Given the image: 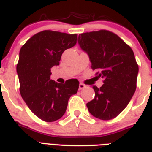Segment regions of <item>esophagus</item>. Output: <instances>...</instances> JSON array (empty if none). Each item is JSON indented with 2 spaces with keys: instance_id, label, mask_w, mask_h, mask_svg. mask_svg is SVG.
Wrapping results in <instances>:
<instances>
[{
  "instance_id": "esophagus-1",
  "label": "esophagus",
  "mask_w": 152,
  "mask_h": 152,
  "mask_svg": "<svg viewBox=\"0 0 152 152\" xmlns=\"http://www.w3.org/2000/svg\"><path fill=\"white\" fill-rule=\"evenodd\" d=\"M85 88H86V85L83 84V83H80V84H79V90H82Z\"/></svg>"
}]
</instances>
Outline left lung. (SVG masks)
<instances>
[{
	"label": "left lung",
	"mask_w": 152,
	"mask_h": 152,
	"mask_svg": "<svg viewBox=\"0 0 152 152\" xmlns=\"http://www.w3.org/2000/svg\"><path fill=\"white\" fill-rule=\"evenodd\" d=\"M80 48L88 54L91 68L103 78L94 100L87 103L93 116L103 120L116 117L127 107L136 89L139 65L131 47L116 34L106 29L81 33Z\"/></svg>",
	"instance_id": "8db88e82"
}]
</instances>
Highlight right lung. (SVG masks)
I'll return each instance as SVG.
<instances>
[{
	"mask_svg": "<svg viewBox=\"0 0 152 152\" xmlns=\"http://www.w3.org/2000/svg\"><path fill=\"white\" fill-rule=\"evenodd\" d=\"M77 34L43 30L21 47L17 72L20 92L32 112L45 122L59 119L66 111L70 96L79 88L77 79L58 84L50 79L51 68L58 65L64 50L77 43Z\"/></svg>",
	"mask_w": 152,
	"mask_h": 152,
	"instance_id": "1",
	"label": "right lung"
}]
</instances>
